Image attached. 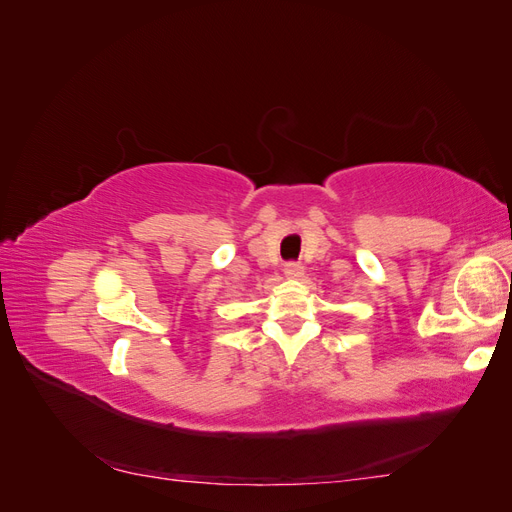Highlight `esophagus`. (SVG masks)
I'll return each mask as SVG.
<instances>
[{
  "label": "esophagus",
  "mask_w": 512,
  "mask_h": 512,
  "mask_svg": "<svg viewBox=\"0 0 512 512\" xmlns=\"http://www.w3.org/2000/svg\"><path fill=\"white\" fill-rule=\"evenodd\" d=\"M284 273L288 277H301L303 275V267L299 265V262H288V265L284 267Z\"/></svg>",
  "instance_id": "obj_1"
}]
</instances>
